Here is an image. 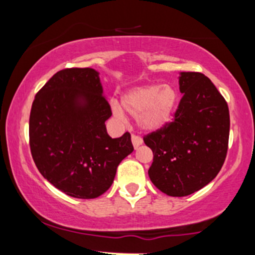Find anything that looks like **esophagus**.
Masks as SVG:
<instances>
[{"instance_id": "34e87169", "label": "esophagus", "mask_w": 255, "mask_h": 255, "mask_svg": "<svg viewBox=\"0 0 255 255\" xmlns=\"http://www.w3.org/2000/svg\"><path fill=\"white\" fill-rule=\"evenodd\" d=\"M131 142H133L134 148H137L140 145L142 144V139L140 136L135 135V134H131Z\"/></svg>"}]
</instances>
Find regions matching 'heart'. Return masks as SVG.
Segmentation results:
<instances>
[{
  "label": "heart",
  "instance_id": "obj_1",
  "mask_svg": "<svg viewBox=\"0 0 255 255\" xmlns=\"http://www.w3.org/2000/svg\"><path fill=\"white\" fill-rule=\"evenodd\" d=\"M121 104L126 113L136 118L141 129L157 130L171 119L177 104V92L170 85H145L125 93ZM111 110L116 118L124 119L125 113L118 103L111 104Z\"/></svg>",
  "mask_w": 255,
  "mask_h": 255
}]
</instances>
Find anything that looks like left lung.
Instances as JSON below:
<instances>
[{"label":"left lung","instance_id":"obj_1","mask_svg":"<svg viewBox=\"0 0 255 255\" xmlns=\"http://www.w3.org/2000/svg\"><path fill=\"white\" fill-rule=\"evenodd\" d=\"M174 120L144 136L153 152L152 183L170 197H186L217 176L229 142V108L209 78L182 72Z\"/></svg>","mask_w":255,"mask_h":255}]
</instances>
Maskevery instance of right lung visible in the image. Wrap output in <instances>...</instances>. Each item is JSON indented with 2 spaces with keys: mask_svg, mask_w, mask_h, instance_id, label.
Segmentation results:
<instances>
[{
  "mask_svg": "<svg viewBox=\"0 0 255 255\" xmlns=\"http://www.w3.org/2000/svg\"><path fill=\"white\" fill-rule=\"evenodd\" d=\"M111 108L98 72L66 68L38 91L30 114V148L44 178L69 197L95 199L134 150L128 131L109 136Z\"/></svg>",
  "mask_w": 255,
  "mask_h": 255,
  "instance_id": "right-lung-1",
  "label": "right lung"
}]
</instances>
